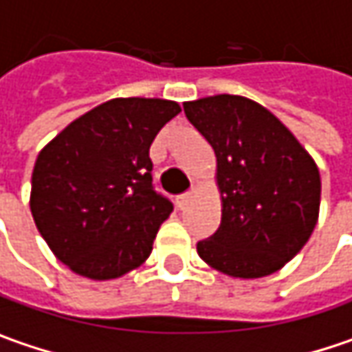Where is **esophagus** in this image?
<instances>
[{"instance_id": "esophagus-1", "label": "esophagus", "mask_w": 352, "mask_h": 352, "mask_svg": "<svg viewBox=\"0 0 352 352\" xmlns=\"http://www.w3.org/2000/svg\"><path fill=\"white\" fill-rule=\"evenodd\" d=\"M192 198H194V194H192V192H186V194L178 196V200H176V202H178V208H182V210H184L190 202H192Z\"/></svg>"}]
</instances>
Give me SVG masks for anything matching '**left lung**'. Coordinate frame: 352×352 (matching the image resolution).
Instances as JSON below:
<instances>
[{
    "instance_id": "1",
    "label": "left lung",
    "mask_w": 352,
    "mask_h": 352,
    "mask_svg": "<svg viewBox=\"0 0 352 352\" xmlns=\"http://www.w3.org/2000/svg\"><path fill=\"white\" fill-rule=\"evenodd\" d=\"M190 124L216 156L222 218L198 256L232 278L280 270L311 239L320 210V174L294 134L258 102L216 94L184 102Z\"/></svg>"
}]
</instances>
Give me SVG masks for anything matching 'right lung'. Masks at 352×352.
Returning <instances> with one entry per match:
<instances>
[{
  "instance_id": "obj_1",
  "label": "right lung",
  "mask_w": 352,
  "mask_h": 352,
  "mask_svg": "<svg viewBox=\"0 0 352 352\" xmlns=\"http://www.w3.org/2000/svg\"><path fill=\"white\" fill-rule=\"evenodd\" d=\"M180 112L162 98H113L67 124L34 166L30 208L54 256L89 280L146 263L172 204L152 190L150 146Z\"/></svg>"
}]
</instances>
